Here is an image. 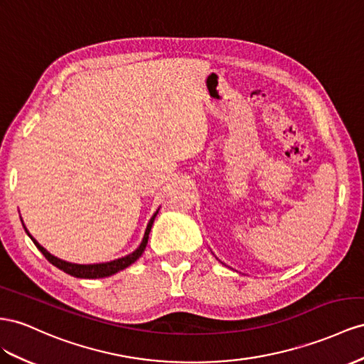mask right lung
<instances>
[{
    "label": "right lung",
    "mask_w": 364,
    "mask_h": 364,
    "mask_svg": "<svg viewBox=\"0 0 364 364\" xmlns=\"http://www.w3.org/2000/svg\"><path fill=\"white\" fill-rule=\"evenodd\" d=\"M158 215V211L154 213L153 218L150 219L149 225H146V230H145V234H144V239H142V243L139 245V248H137L134 252L125 255V257L122 259H117V260H112V262H107V263H96V264H77V263H68V262H64L61 259L55 257V255H52L48 251H46L41 245H39L31 234H28V231L26 230V232L28 234V237H31L33 240V243L36 245V248L43 252L44 257L50 262L52 264H55L56 268H60L61 271L70 274V276L73 277H80V279H102V277H109V276H113V274H116L117 271H122L125 269L127 267H130L132 263H134L137 259L141 257L142 252L145 251V247L146 243H149V234L151 231V227H153V222H154V218ZM23 222V220H21Z\"/></svg>",
    "instance_id": "right-lung-1"
}]
</instances>
